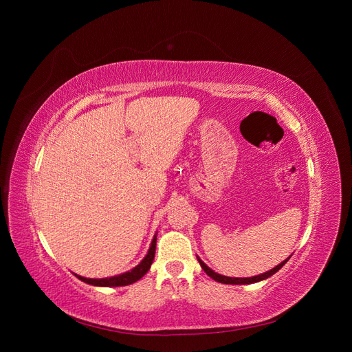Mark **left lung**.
<instances>
[{
	"instance_id": "obj_1",
	"label": "left lung",
	"mask_w": 352,
	"mask_h": 352,
	"mask_svg": "<svg viewBox=\"0 0 352 352\" xmlns=\"http://www.w3.org/2000/svg\"><path fill=\"white\" fill-rule=\"evenodd\" d=\"M289 260V256L287 258L285 261H283L280 265H276L275 268H272L271 271H267V272H264V274H261V275H256V276H251V278H231V276H226V275H219V274H217V272H214L211 268H208L204 263H202L199 258H198V263L201 264V267H202V270H204L206 272H207V275H210L212 280H215L217 283H223V284H254V283H258V281H263V280H265V278H268V276H271V275H274L276 271L278 270H281L284 265H285V263Z\"/></svg>"
}]
</instances>
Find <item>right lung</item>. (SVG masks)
I'll return each instance as SVG.
<instances>
[{
	"label": "right lung",
	"mask_w": 352,
	"mask_h": 352,
	"mask_svg": "<svg viewBox=\"0 0 352 352\" xmlns=\"http://www.w3.org/2000/svg\"><path fill=\"white\" fill-rule=\"evenodd\" d=\"M155 245H157V236H154L153 243H151V247L150 250H148V254L145 255L144 260L135 267L133 268L131 271L128 272H124L121 275H117V276H111V278H101V280H91V278H84V276L81 275H77L78 278L87 284H91V285H97V287H122V285H129L133 284L135 281H138L140 278H142V276L148 272V270H150L153 261H154V255H155Z\"/></svg>",
	"instance_id": "1"
}]
</instances>
